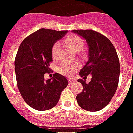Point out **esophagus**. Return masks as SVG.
<instances>
[{
    "mask_svg": "<svg viewBox=\"0 0 133 133\" xmlns=\"http://www.w3.org/2000/svg\"><path fill=\"white\" fill-rule=\"evenodd\" d=\"M75 82L74 79H68V82H69V84H72V83H73Z\"/></svg>",
    "mask_w": 133,
    "mask_h": 133,
    "instance_id": "34e87169",
    "label": "esophagus"
}]
</instances>
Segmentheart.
<instances>
[{"instance_id":"b5f03b06","label":"heart","mask_w":133,"mask_h":133,"mask_svg":"<svg viewBox=\"0 0 133 133\" xmlns=\"http://www.w3.org/2000/svg\"><path fill=\"white\" fill-rule=\"evenodd\" d=\"M65 43L70 49L75 52L79 51L82 47L84 42L81 37L75 34H72L67 36L65 39ZM59 51H60V44L56 42L54 44L51 49V56L54 60H58L59 57ZM79 65L77 63H72L68 61H63L58 66V72L62 75H70L72 74L77 68Z\"/></svg>"}]
</instances>
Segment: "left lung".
<instances>
[{
  "instance_id": "1",
  "label": "left lung",
  "mask_w": 133,
  "mask_h": 133,
  "mask_svg": "<svg viewBox=\"0 0 133 133\" xmlns=\"http://www.w3.org/2000/svg\"><path fill=\"white\" fill-rule=\"evenodd\" d=\"M85 39L89 48V60L79 75H91L89 83L79 79L83 89L77 95V102L82 109L98 111L107 106L115 94L118 84L120 63L115 47L107 37L91 29L72 30Z\"/></svg>"
}]
</instances>
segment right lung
Returning <instances> with one entry per match:
<instances>
[{"label":"right lung","mask_w":133,"mask_h":133,"mask_svg":"<svg viewBox=\"0 0 133 133\" xmlns=\"http://www.w3.org/2000/svg\"><path fill=\"white\" fill-rule=\"evenodd\" d=\"M67 31L40 29L26 36L20 44L15 60L17 84L24 102L38 111L52 109L59 101L68 82L56 72L51 79H44L53 61L51 49Z\"/></svg>","instance_id":"obj_1"}]
</instances>
